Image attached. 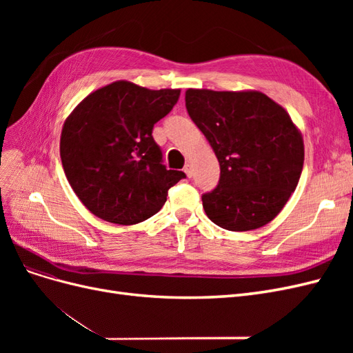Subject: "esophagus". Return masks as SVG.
<instances>
[{
	"label": "esophagus",
	"mask_w": 353,
	"mask_h": 353,
	"mask_svg": "<svg viewBox=\"0 0 353 353\" xmlns=\"http://www.w3.org/2000/svg\"><path fill=\"white\" fill-rule=\"evenodd\" d=\"M184 172L187 174V176H188V178L193 176V166H191L190 163H185V166H184Z\"/></svg>",
	"instance_id": "obj_1"
}]
</instances>
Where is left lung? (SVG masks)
<instances>
[{"label":"left lung","instance_id":"8db88e82","mask_svg":"<svg viewBox=\"0 0 353 353\" xmlns=\"http://www.w3.org/2000/svg\"><path fill=\"white\" fill-rule=\"evenodd\" d=\"M185 108L215 152L216 188L201 196L218 227L250 231L271 222L296 190L305 147L297 126L261 91H185Z\"/></svg>","mask_w":353,"mask_h":353}]
</instances>
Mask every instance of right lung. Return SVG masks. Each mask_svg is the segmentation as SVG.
I'll return each instance as SVG.
<instances>
[{
  "instance_id": "add662e5",
  "label": "right lung",
  "mask_w": 353,
  "mask_h": 353,
  "mask_svg": "<svg viewBox=\"0 0 353 353\" xmlns=\"http://www.w3.org/2000/svg\"><path fill=\"white\" fill-rule=\"evenodd\" d=\"M181 90H148L116 81L87 95L68 116L60 157L74 194L95 216L134 225L157 213L168 190L185 178L162 165L153 126Z\"/></svg>"
}]
</instances>
